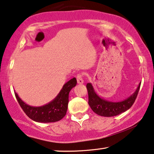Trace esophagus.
Masks as SVG:
<instances>
[{"label":"esophagus","instance_id":"esophagus-1","mask_svg":"<svg viewBox=\"0 0 154 154\" xmlns=\"http://www.w3.org/2000/svg\"><path fill=\"white\" fill-rule=\"evenodd\" d=\"M82 73H79V74H77V83L78 84H83L84 83V80H83V78H82Z\"/></svg>","mask_w":154,"mask_h":154}]
</instances>
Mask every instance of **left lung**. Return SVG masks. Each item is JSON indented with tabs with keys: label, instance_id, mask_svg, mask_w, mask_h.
<instances>
[{
	"label": "left lung",
	"instance_id": "8db88e82",
	"mask_svg": "<svg viewBox=\"0 0 154 154\" xmlns=\"http://www.w3.org/2000/svg\"><path fill=\"white\" fill-rule=\"evenodd\" d=\"M141 84L134 94L125 100L120 102H112L106 101L100 98L94 91L91 83L87 85L89 96V105L95 113L104 117H112L121 114L132 107L138 94Z\"/></svg>",
	"mask_w": 154,
	"mask_h": 154
}]
</instances>
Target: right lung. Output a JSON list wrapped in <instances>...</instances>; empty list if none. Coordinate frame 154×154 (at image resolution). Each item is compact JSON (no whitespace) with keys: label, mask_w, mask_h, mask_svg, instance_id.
<instances>
[{"label":"right lung","mask_w":154,"mask_h":154,"mask_svg":"<svg viewBox=\"0 0 154 154\" xmlns=\"http://www.w3.org/2000/svg\"><path fill=\"white\" fill-rule=\"evenodd\" d=\"M77 85L75 77L65 83L53 101L50 103L39 107L29 106L21 100L17 94L15 93V97L22 109L30 119L38 122H54L60 120L66 115L69 101V93L70 90Z\"/></svg>","instance_id":"1"}]
</instances>
